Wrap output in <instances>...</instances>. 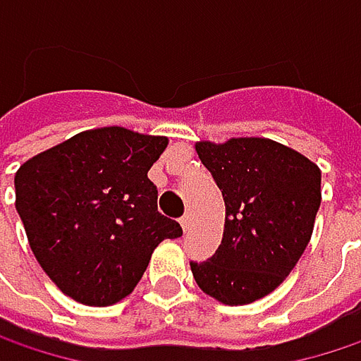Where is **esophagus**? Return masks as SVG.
Instances as JSON below:
<instances>
[{"instance_id":"34e87169","label":"esophagus","mask_w":361,"mask_h":361,"mask_svg":"<svg viewBox=\"0 0 361 361\" xmlns=\"http://www.w3.org/2000/svg\"><path fill=\"white\" fill-rule=\"evenodd\" d=\"M180 224H181V228H183V230H185V232H188V230H190V226H192V217H190V213H185V215H183V217H181V219H180Z\"/></svg>"}]
</instances>
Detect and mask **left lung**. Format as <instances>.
<instances>
[{
  "label": "left lung",
  "instance_id": "left-lung-1",
  "mask_svg": "<svg viewBox=\"0 0 361 361\" xmlns=\"http://www.w3.org/2000/svg\"><path fill=\"white\" fill-rule=\"evenodd\" d=\"M196 152L221 190L226 226L213 257L190 261L194 280L226 305L252 303L280 286L305 251L322 173L297 150L263 137L198 142Z\"/></svg>",
  "mask_w": 361,
  "mask_h": 361
}]
</instances>
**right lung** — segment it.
<instances>
[{"mask_svg":"<svg viewBox=\"0 0 361 361\" xmlns=\"http://www.w3.org/2000/svg\"><path fill=\"white\" fill-rule=\"evenodd\" d=\"M167 137L92 129L27 161L14 178L16 211L51 282L83 305L127 297L150 255L181 226L157 209L150 167Z\"/></svg>","mask_w":361,"mask_h":361,"instance_id":"1","label":"right lung"}]
</instances>
